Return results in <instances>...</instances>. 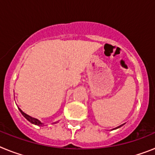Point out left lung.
<instances>
[{
  "mask_svg": "<svg viewBox=\"0 0 155 155\" xmlns=\"http://www.w3.org/2000/svg\"><path fill=\"white\" fill-rule=\"evenodd\" d=\"M123 125H124V124H123ZM123 125H120V126H119V127H116V128H114V129H113V130H116V129H118V128H120V127H121Z\"/></svg>",
  "mask_w": 155,
  "mask_h": 155,
  "instance_id": "left-lung-1",
  "label": "left lung"
}]
</instances>
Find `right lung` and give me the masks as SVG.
I'll list each match as a JSON object with an SVG mask.
<instances>
[{
  "label": "right lung",
  "instance_id": "add662e5",
  "mask_svg": "<svg viewBox=\"0 0 155 155\" xmlns=\"http://www.w3.org/2000/svg\"><path fill=\"white\" fill-rule=\"evenodd\" d=\"M18 109H19V111L21 112V114H22V116H24L25 118L26 119V120H28V121H29L30 123H31V124H35V125H37V126H39V127H42V126H44V124H42V123H41V122L39 121V120H37V119L33 118V117H31V116H28V115H27L26 113H25L24 112H23V111L21 110V109H19V108H18ZM57 122H55V123H53V124H57Z\"/></svg>",
  "mask_w": 155,
  "mask_h": 155
}]
</instances>
